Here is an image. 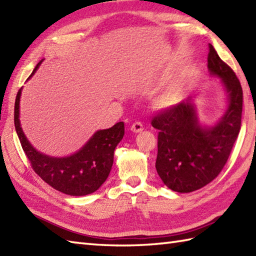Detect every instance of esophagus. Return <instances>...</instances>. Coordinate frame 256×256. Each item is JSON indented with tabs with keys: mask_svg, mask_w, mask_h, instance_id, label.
I'll use <instances>...</instances> for the list:
<instances>
[{
	"mask_svg": "<svg viewBox=\"0 0 256 256\" xmlns=\"http://www.w3.org/2000/svg\"><path fill=\"white\" fill-rule=\"evenodd\" d=\"M131 131L134 132V133H140L143 131V124L140 122H134L132 125H131Z\"/></svg>",
	"mask_w": 256,
	"mask_h": 256,
	"instance_id": "obj_1",
	"label": "esophagus"
}]
</instances>
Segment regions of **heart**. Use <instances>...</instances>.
Instances as JSON below:
<instances>
[{
  "instance_id": "1",
  "label": "heart",
  "mask_w": 256,
  "mask_h": 256,
  "mask_svg": "<svg viewBox=\"0 0 256 256\" xmlns=\"http://www.w3.org/2000/svg\"><path fill=\"white\" fill-rule=\"evenodd\" d=\"M178 99V88L175 84H172L158 96L156 99L157 106L160 108H170L175 104Z\"/></svg>"
}]
</instances>
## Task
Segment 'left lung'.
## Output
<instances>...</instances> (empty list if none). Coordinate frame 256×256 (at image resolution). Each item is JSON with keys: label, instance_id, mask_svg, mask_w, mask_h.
Here are the masks:
<instances>
[{"label": "left lung", "instance_id": "left-lung-1", "mask_svg": "<svg viewBox=\"0 0 256 256\" xmlns=\"http://www.w3.org/2000/svg\"><path fill=\"white\" fill-rule=\"evenodd\" d=\"M208 68L221 78L229 96V106L218 124L201 128L190 98L152 118V126L160 131L157 174L168 188L177 192H192L214 180L229 158L241 128V84L211 44Z\"/></svg>", "mask_w": 256, "mask_h": 256}]
</instances>
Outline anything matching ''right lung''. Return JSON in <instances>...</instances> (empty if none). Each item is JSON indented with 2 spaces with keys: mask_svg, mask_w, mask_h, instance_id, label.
Returning a JSON list of instances; mask_svg holds the SVG:
<instances>
[{
  "mask_svg": "<svg viewBox=\"0 0 256 256\" xmlns=\"http://www.w3.org/2000/svg\"><path fill=\"white\" fill-rule=\"evenodd\" d=\"M42 64L38 62L28 79ZM18 90L14 106V124L20 142L34 172L52 188L69 196L94 192L106 180L113 165L114 150L124 135V123L118 122L108 130L94 133L77 153L68 157H50L37 152L27 140L20 123Z\"/></svg>",
  "mask_w": 256,
  "mask_h": 256,
  "instance_id": "right-lung-1",
  "label": "right lung"
}]
</instances>
